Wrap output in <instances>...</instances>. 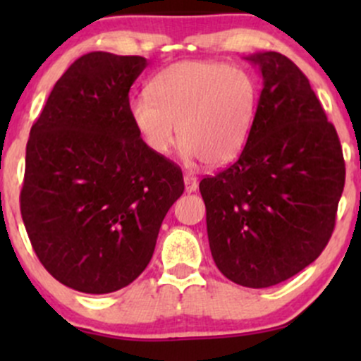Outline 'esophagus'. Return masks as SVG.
Masks as SVG:
<instances>
[{
  "label": "esophagus",
  "mask_w": 361,
  "mask_h": 361,
  "mask_svg": "<svg viewBox=\"0 0 361 361\" xmlns=\"http://www.w3.org/2000/svg\"><path fill=\"white\" fill-rule=\"evenodd\" d=\"M183 181H185V190H186V192H188V193L197 192L198 181H197V178H195L193 175H188V173H186V175L183 176Z\"/></svg>",
  "instance_id": "obj_1"
}]
</instances>
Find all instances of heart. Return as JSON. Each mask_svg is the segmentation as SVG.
<instances>
[{
  "label": "heart",
  "instance_id": "b5f03b06",
  "mask_svg": "<svg viewBox=\"0 0 361 361\" xmlns=\"http://www.w3.org/2000/svg\"><path fill=\"white\" fill-rule=\"evenodd\" d=\"M147 90L149 94L128 100L127 114L154 154L166 156L178 135L186 161L224 168L246 147L258 115L259 91L244 69L181 61L157 73Z\"/></svg>",
  "mask_w": 361,
  "mask_h": 361
}]
</instances>
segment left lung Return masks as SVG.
Returning a JSON list of instances; mask_svg holds the SVG:
<instances>
[{"instance_id":"left-lung-1","label":"left lung","mask_w":361,"mask_h":361,"mask_svg":"<svg viewBox=\"0 0 361 361\" xmlns=\"http://www.w3.org/2000/svg\"><path fill=\"white\" fill-rule=\"evenodd\" d=\"M244 59L263 78L255 127L239 159L204 178L200 193L219 270L243 287L267 288L297 275L326 247L345 161L305 74L279 52Z\"/></svg>"}]
</instances>
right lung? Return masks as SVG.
I'll list each match as a JSON object with an SVG mask.
<instances>
[{
    "instance_id": "1",
    "label": "right lung",
    "mask_w": 361,
    "mask_h": 361,
    "mask_svg": "<svg viewBox=\"0 0 361 361\" xmlns=\"http://www.w3.org/2000/svg\"><path fill=\"white\" fill-rule=\"evenodd\" d=\"M147 59L90 52L57 80L32 126L20 209L35 255L56 280L110 293L146 270L181 169L151 152L127 114Z\"/></svg>"
}]
</instances>
